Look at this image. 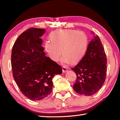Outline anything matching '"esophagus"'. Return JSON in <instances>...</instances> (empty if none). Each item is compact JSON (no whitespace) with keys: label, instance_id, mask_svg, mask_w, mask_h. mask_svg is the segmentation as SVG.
Listing matches in <instances>:
<instances>
[{"label":"esophagus","instance_id":"obj_1","mask_svg":"<svg viewBox=\"0 0 120 120\" xmlns=\"http://www.w3.org/2000/svg\"><path fill=\"white\" fill-rule=\"evenodd\" d=\"M68 71V68L66 66H63L62 67V71L63 73H65Z\"/></svg>","mask_w":120,"mask_h":120}]
</instances>
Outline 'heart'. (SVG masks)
<instances>
[{"label":"heart","mask_w":120,"mask_h":120,"mask_svg":"<svg viewBox=\"0 0 120 120\" xmlns=\"http://www.w3.org/2000/svg\"><path fill=\"white\" fill-rule=\"evenodd\" d=\"M51 41H47L45 49L51 60H60L62 54L64 63H75L85 55L88 45V37L82 31L71 29H60L52 32Z\"/></svg>","instance_id":"obj_1"}]
</instances>
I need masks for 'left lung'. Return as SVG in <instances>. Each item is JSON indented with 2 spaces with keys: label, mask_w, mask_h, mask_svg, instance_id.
Returning a JSON list of instances; mask_svg holds the SVG:
<instances>
[{
  "label": "left lung",
  "mask_w": 120,
  "mask_h": 120,
  "mask_svg": "<svg viewBox=\"0 0 120 120\" xmlns=\"http://www.w3.org/2000/svg\"><path fill=\"white\" fill-rule=\"evenodd\" d=\"M107 58L100 38L96 35L90 42L85 55L72 69L76 74L73 90L78 94L92 96L101 88L107 73Z\"/></svg>",
  "instance_id": "left-lung-1"
}]
</instances>
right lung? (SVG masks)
Returning a JSON list of instances; mask_svg holds the SVG:
<instances>
[{"label": "right lung", "mask_w": 120, "mask_h": 120, "mask_svg": "<svg viewBox=\"0 0 120 120\" xmlns=\"http://www.w3.org/2000/svg\"><path fill=\"white\" fill-rule=\"evenodd\" d=\"M42 28H31L22 33L13 45L11 64L14 80L26 97L41 100L52 91V78L62 73L60 65L45 56Z\"/></svg>", "instance_id": "1"}]
</instances>
